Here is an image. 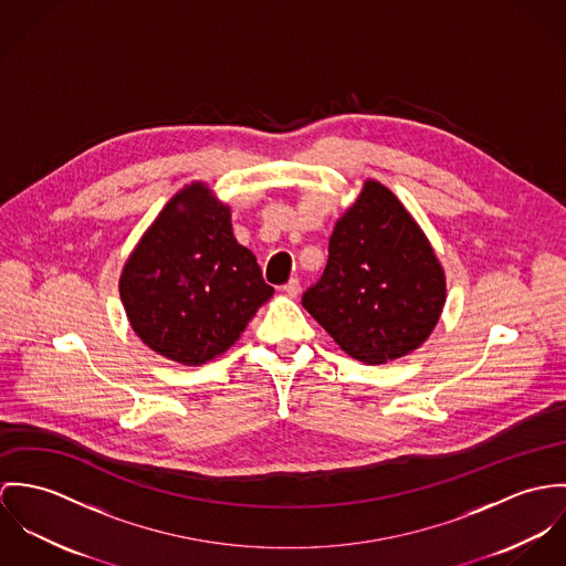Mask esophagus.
I'll return each instance as SVG.
<instances>
[{"label":"esophagus","mask_w":566,"mask_h":566,"mask_svg":"<svg viewBox=\"0 0 566 566\" xmlns=\"http://www.w3.org/2000/svg\"><path fill=\"white\" fill-rule=\"evenodd\" d=\"M282 291H284L289 297H297V295H300V280H297V277H291V280L282 286Z\"/></svg>","instance_id":"obj_1"}]
</instances>
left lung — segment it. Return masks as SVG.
<instances>
[{
	"instance_id": "left-lung-1",
	"label": "left lung",
	"mask_w": 566,
	"mask_h": 566,
	"mask_svg": "<svg viewBox=\"0 0 566 566\" xmlns=\"http://www.w3.org/2000/svg\"><path fill=\"white\" fill-rule=\"evenodd\" d=\"M444 271L403 203L376 180L336 221L327 264L302 304L352 358L384 365L439 323Z\"/></svg>"
}]
</instances>
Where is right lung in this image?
<instances>
[{
    "mask_svg": "<svg viewBox=\"0 0 566 566\" xmlns=\"http://www.w3.org/2000/svg\"><path fill=\"white\" fill-rule=\"evenodd\" d=\"M119 293L132 329L156 354L199 367L230 349L273 295L230 208L201 182L180 190L129 253Z\"/></svg>",
    "mask_w": 566,
    "mask_h": 566,
    "instance_id": "add662e5",
    "label": "right lung"
}]
</instances>
